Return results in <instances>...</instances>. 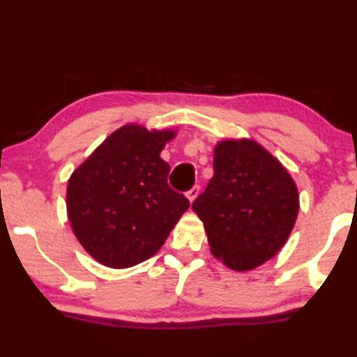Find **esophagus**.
<instances>
[{"mask_svg":"<svg viewBox=\"0 0 357 357\" xmlns=\"http://www.w3.org/2000/svg\"><path fill=\"white\" fill-rule=\"evenodd\" d=\"M197 195H199V185H194L192 189H189L188 192H185V197L189 199V202H190V204L194 202V200H195V197H197Z\"/></svg>","mask_w":357,"mask_h":357,"instance_id":"esophagus-1","label":"esophagus"}]
</instances>
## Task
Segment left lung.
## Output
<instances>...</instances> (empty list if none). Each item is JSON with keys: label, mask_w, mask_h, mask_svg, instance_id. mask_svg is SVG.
Masks as SVG:
<instances>
[{"label": "left lung", "mask_w": 357, "mask_h": 357, "mask_svg": "<svg viewBox=\"0 0 357 357\" xmlns=\"http://www.w3.org/2000/svg\"><path fill=\"white\" fill-rule=\"evenodd\" d=\"M210 252L228 268L248 272L288 241L299 194L288 169L250 139H227L213 150V178L194 200Z\"/></svg>", "instance_id": "obj_1"}]
</instances>
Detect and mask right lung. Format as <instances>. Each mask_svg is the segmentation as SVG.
Instances as JSON below:
<instances>
[{
    "instance_id": "obj_1",
    "label": "right lung",
    "mask_w": 357,
    "mask_h": 357,
    "mask_svg": "<svg viewBox=\"0 0 357 357\" xmlns=\"http://www.w3.org/2000/svg\"><path fill=\"white\" fill-rule=\"evenodd\" d=\"M176 130L126 124L68 181V218L82 248L109 268L134 267L160 250L189 200L167 183L160 158Z\"/></svg>"
}]
</instances>
